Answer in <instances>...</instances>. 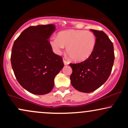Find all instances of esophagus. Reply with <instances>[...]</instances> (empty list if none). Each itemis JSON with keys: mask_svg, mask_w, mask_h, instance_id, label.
<instances>
[{"mask_svg": "<svg viewBox=\"0 0 128 128\" xmlns=\"http://www.w3.org/2000/svg\"><path fill=\"white\" fill-rule=\"evenodd\" d=\"M63 62H64V65H68V64H69V62H68V61H67L66 60H65L64 59L63 60Z\"/></svg>", "mask_w": 128, "mask_h": 128, "instance_id": "34e87169", "label": "esophagus"}]
</instances>
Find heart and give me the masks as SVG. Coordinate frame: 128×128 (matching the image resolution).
Here are the masks:
<instances>
[{"label": "heart", "mask_w": 128, "mask_h": 128, "mask_svg": "<svg viewBox=\"0 0 128 128\" xmlns=\"http://www.w3.org/2000/svg\"><path fill=\"white\" fill-rule=\"evenodd\" d=\"M50 43L57 54L62 52L64 46L67 47V54L73 61H83L94 51L97 38L92 32L68 29L58 32L57 37H52Z\"/></svg>", "instance_id": "1"}]
</instances>
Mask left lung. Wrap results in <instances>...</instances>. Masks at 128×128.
Returning <instances> with one entry per match:
<instances>
[{
  "mask_svg": "<svg viewBox=\"0 0 128 128\" xmlns=\"http://www.w3.org/2000/svg\"><path fill=\"white\" fill-rule=\"evenodd\" d=\"M91 30L97 38L94 51L84 61L70 64L73 70L70 75L72 85L83 92H94L106 81L115 58L113 44L106 34L102 30Z\"/></svg>",
  "mask_w": 128,
  "mask_h": 128,
  "instance_id": "8db88e82",
  "label": "left lung"
}]
</instances>
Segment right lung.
Listing matches in <instances>:
<instances>
[{
	"label": "right lung",
	"mask_w": 128,
	"mask_h": 128,
	"mask_svg": "<svg viewBox=\"0 0 128 128\" xmlns=\"http://www.w3.org/2000/svg\"><path fill=\"white\" fill-rule=\"evenodd\" d=\"M55 29L53 24L29 26L12 46L11 62L16 79L34 94L50 92L55 77L64 67L62 58L53 52L48 40Z\"/></svg>",
	"instance_id": "1"
}]
</instances>
